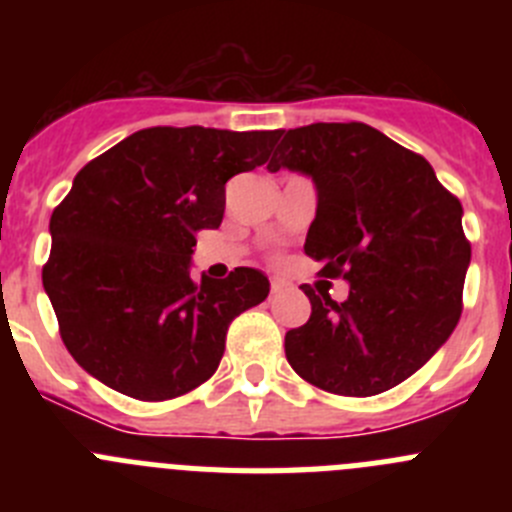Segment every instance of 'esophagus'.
I'll list each match as a JSON object with an SVG mask.
<instances>
[{
  "label": "esophagus",
  "mask_w": 512,
  "mask_h": 512,
  "mask_svg": "<svg viewBox=\"0 0 512 512\" xmlns=\"http://www.w3.org/2000/svg\"><path fill=\"white\" fill-rule=\"evenodd\" d=\"M284 289H287V282H282V279H271V295H279Z\"/></svg>",
  "instance_id": "1"
}]
</instances>
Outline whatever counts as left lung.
Wrapping results in <instances>:
<instances>
[{
  "instance_id": "1",
  "label": "left lung",
  "mask_w": 512,
  "mask_h": 512,
  "mask_svg": "<svg viewBox=\"0 0 512 512\" xmlns=\"http://www.w3.org/2000/svg\"><path fill=\"white\" fill-rule=\"evenodd\" d=\"M269 171L295 169L318 187L305 253L320 277H343L348 297L302 284L310 320L284 336L305 382L343 397H372L405 382L461 318L472 259L461 202L420 153L364 122L279 130Z\"/></svg>"
}]
</instances>
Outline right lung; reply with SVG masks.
I'll return each instance as SVG.
<instances>
[{"instance_id":"add662e5","label":"right lung","mask_w":512,"mask_h":512,"mask_svg":"<svg viewBox=\"0 0 512 512\" xmlns=\"http://www.w3.org/2000/svg\"><path fill=\"white\" fill-rule=\"evenodd\" d=\"M279 130L146 128L92 158L51 215L43 287L81 369L143 402L215 374L228 325L269 295L238 266L189 277L194 233L220 228L225 182L266 164Z\"/></svg>"}]
</instances>
